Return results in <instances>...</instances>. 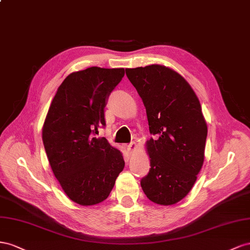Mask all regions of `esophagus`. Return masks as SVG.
<instances>
[{
    "instance_id": "1",
    "label": "esophagus",
    "mask_w": 250,
    "mask_h": 250,
    "mask_svg": "<svg viewBox=\"0 0 250 250\" xmlns=\"http://www.w3.org/2000/svg\"><path fill=\"white\" fill-rule=\"evenodd\" d=\"M136 147H137V146H136V144H135L134 141H132L131 144H129L126 146V148H127V151H129L130 153H132V152H134L135 149H136Z\"/></svg>"
}]
</instances>
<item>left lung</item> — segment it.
<instances>
[{
  "label": "left lung",
  "instance_id": "8db88e82",
  "mask_svg": "<svg viewBox=\"0 0 250 250\" xmlns=\"http://www.w3.org/2000/svg\"><path fill=\"white\" fill-rule=\"evenodd\" d=\"M146 106L151 161L140 181L149 200L172 205L187 196L204 161L208 125L200 102L189 83L176 71L161 65L125 69Z\"/></svg>",
  "mask_w": 250,
  "mask_h": 250
}]
</instances>
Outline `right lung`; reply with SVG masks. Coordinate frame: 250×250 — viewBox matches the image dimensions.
<instances>
[{
    "label": "right lung",
    "instance_id": "1",
    "mask_svg": "<svg viewBox=\"0 0 250 250\" xmlns=\"http://www.w3.org/2000/svg\"><path fill=\"white\" fill-rule=\"evenodd\" d=\"M124 68L91 67L69 74L59 87L42 126L50 167L73 202L94 205L105 200L125 167L123 154L104 137V106L123 80Z\"/></svg>",
    "mask_w": 250,
    "mask_h": 250
}]
</instances>
